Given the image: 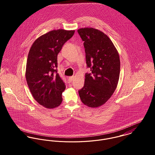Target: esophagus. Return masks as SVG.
<instances>
[{"mask_svg": "<svg viewBox=\"0 0 155 155\" xmlns=\"http://www.w3.org/2000/svg\"><path fill=\"white\" fill-rule=\"evenodd\" d=\"M73 78H74L73 76H70V77H69V78H68V81H69V82H72V81L73 80Z\"/></svg>", "mask_w": 155, "mask_h": 155, "instance_id": "34e87169", "label": "esophagus"}]
</instances>
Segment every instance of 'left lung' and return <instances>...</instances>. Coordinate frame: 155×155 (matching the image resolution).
<instances>
[{
    "label": "left lung",
    "instance_id": "1",
    "mask_svg": "<svg viewBox=\"0 0 155 155\" xmlns=\"http://www.w3.org/2000/svg\"><path fill=\"white\" fill-rule=\"evenodd\" d=\"M84 42L87 66L85 84L79 90L82 102L90 107L104 104L117 87L120 74L119 54L109 38L93 28L78 30Z\"/></svg>",
    "mask_w": 155,
    "mask_h": 155
}]
</instances>
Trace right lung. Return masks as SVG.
I'll return each mask as SVG.
<instances>
[{
	"mask_svg": "<svg viewBox=\"0 0 155 155\" xmlns=\"http://www.w3.org/2000/svg\"><path fill=\"white\" fill-rule=\"evenodd\" d=\"M74 30L59 29L38 38L27 58L25 78L35 100L48 109L60 105L66 85L57 73V55Z\"/></svg>",
	"mask_w": 155,
	"mask_h": 155,
	"instance_id": "add662e5",
	"label": "right lung"
}]
</instances>
